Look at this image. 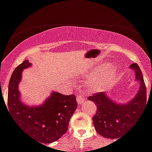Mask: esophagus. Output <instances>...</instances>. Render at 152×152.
<instances>
[{"label": "esophagus", "instance_id": "34e87169", "mask_svg": "<svg viewBox=\"0 0 152 152\" xmlns=\"http://www.w3.org/2000/svg\"><path fill=\"white\" fill-rule=\"evenodd\" d=\"M76 101H77L79 105H81V104L83 103V102H84V101H85V97H83V96H81V95H78V96H76Z\"/></svg>", "mask_w": 152, "mask_h": 152}]
</instances>
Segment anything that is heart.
<instances>
[{"instance_id":"b5f03b06","label":"heart","mask_w":152,"mask_h":152,"mask_svg":"<svg viewBox=\"0 0 152 152\" xmlns=\"http://www.w3.org/2000/svg\"><path fill=\"white\" fill-rule=\"evenodd\" d=\"M117 69L114 65H105L99 74L92 78L89 82V86L94 89H99L113 82L116 74Z\"/></svg>"}]
</instances>
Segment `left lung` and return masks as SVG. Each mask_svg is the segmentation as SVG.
<instances>
[{
  "mask_svg": "<svg viewBox=\"0 0 152 152\" xmlns=\"http://www.w3.org/2000/svg\"><path fill=\"white\" fill-rule=\"evenodd\" d=\"M130 68L135 72L140 87L136 96L129 103H115L104 92H97L88 98L97 105L92 121L96 132L104 138H120L121 134L131 129L132 124L139 118L146 105L147 92L142 71L137 63L131 64Z\"/></svg>",
  "mask_w": 152,
  "mask_h": 152,
  "instance_id": "1",
  "label": "left lung"
}]
</instances>
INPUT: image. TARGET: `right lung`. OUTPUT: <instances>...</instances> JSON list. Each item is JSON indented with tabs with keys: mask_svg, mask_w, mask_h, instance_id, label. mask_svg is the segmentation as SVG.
<instances>
[{
	"mask_svg": "<svg viewBox=\"0 0 152 152\" xmlns=\"http://www.w3.org/2000/svg\"><path fill=\"white\" fill-rule=\"evenodd\" d=\"M30 65L28 60H24L11 75L7 96L9 112L20 129L33 139L39 143H51L66 132L69 119L77 108L76 96L53 92L39 106H27L22 103L18 84L23 69Z\"/></svg>",
	"mask_w": 152,
	"mask_h": 152,
	"instance_id": "obj_1",
	"label": "right lung"
}]
</instances>
